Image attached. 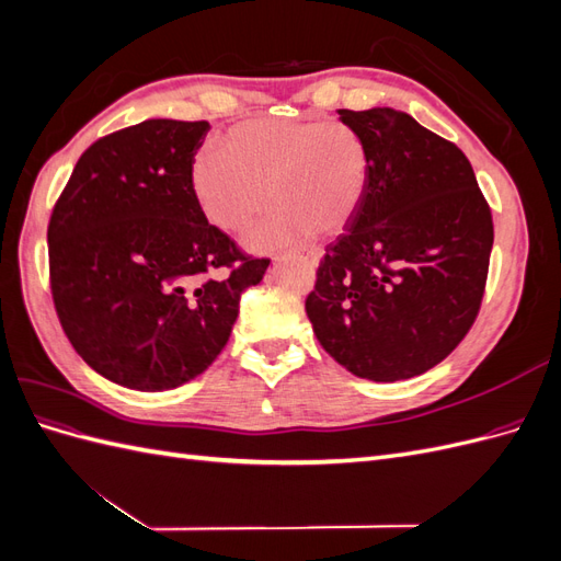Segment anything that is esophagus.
Returning a JSON list of instances; mask_svg holds the SVG:
<instances>
[{"instance_id": "34e87169", "label": "esophagus", "mask_w": 561, "mask_h": 561, "mask_svg": "<svg viewBox=\"0 0 561 561\" xmlns=\"http://www.w3.org/2000/svg\"><path fill=\"white\" fill-rule=\"evenodd\" d=\"M307 262H309V264H316V262H318V254H316V252H309V254H307Z\"/></svg>"}]
</instances>
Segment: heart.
<instances>
[{"instance_id": "heart-1", "label": "heart", "mask_w": 561, "mask_h": 561, "mask_svg": "<svg viewBox=\"0 0 561 561\" xmlns=\"http://www.w3.org/2000/svg\"><path fill=\"white\" fill-rule=\"evenodd\" d=\"M367 173L363 135L344 122L252 118L233 126L219 151H198L192 192L208 222L227 233H243L264 203H274L254 243L283 245L342 231L363 198Z\"/></svg>"}]
</instances>
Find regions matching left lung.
Returning a JSON list of instances; mask_svg holds the SVG:
<instances>
[{
  "label": "left lung",
  "instance_id": "1",
  "mask_svg": "<svg viewBox=\"0 0 561 561\" xmlns=\"http://www.w3.org/2000/svg\"><path fill=\"white\" fill-rule=\"evenodd\" d=\"M363 135L369 173L346 231L307 297L320 346L360 379L428 371L480 313L494 222L454 142L393 107L339 110Z\"/></svg>",
  "mask_w": 561,
  "mask_h": 561
}]
</instances>
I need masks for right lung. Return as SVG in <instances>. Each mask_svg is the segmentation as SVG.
Instances as JSON below:
<instances>
[{
	"mask_svg": "<svg viewBox=\"0 0 561 561\" xmlns=\"http://www.w3.org/2000/svg\"><path fill=\"white\" fill-rule=\"evenodd\" d=\"M208 128L149 118L105 135L50 213L58 320L81 358L118 386L168 390L206 371L243 290L271 262L245 254L198 208L192 163Z\"/></svg>",
	"mask_w": 561,
	"mask_h": 561,
	"instance_id": "add662e5",
	"label": "right lung"
}]
</instances>
